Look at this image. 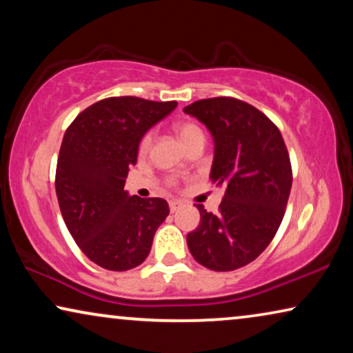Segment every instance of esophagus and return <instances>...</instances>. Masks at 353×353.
<instances>
[{
  "label": "esophagus",
  "instance_id": "1",
  "mask_svg": "<svg viewBox=\"0 0 353 353\" xmlns=\"http://www.w3.org/2000/svg\"><path fill=\"white\" fill-rule=\"evenodd\" d=\"M168 207H170V212H176L181 207L180 201H170L168 202Z\"/></svg>",
  "mask_w": 353,
  "mask_h": 353
}]
</instances>
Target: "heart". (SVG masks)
I'll list each match as a JSON object with an SVG mask.
<instances>
[{"label":"heart","mask_w":353,"mask_h":353,"mask_svg":"<svg viewBox=\"0 0 353 353\" xmlns=\"http://www.w3.org/2000/svg\"><path fill=\"white\" fill-rule=\"evenodd\" d=\"M175 132L178 134V138L181 139V143L185 144V148H188L194 141H205L204 130L194 122H180L175 127ZM151 141H152L151 133H146L141 139H139V144H138L139 154H146L149 151V148H151ZM170 185L175 186V181H170Z\"/></svg>","instance_id":"1"}]
</instances>
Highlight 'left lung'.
<instances>
[{
    "instance_id": "left-lung-1",
    "label": "left lung",
    "mask_w": 353,
    "mask_h": 353,
    "mask_svg": "<svg viewBox=\"0 0 353 353\" xmlns=\"http://www.w3.org/2000/svg\"><path fill=\"white\" fill-rule=\"evenodd\" d=\"M185 112L210 130V178L225 188L216 214L196 205L201 223L188 234V248L214 272L245 267L268 248L286 212L292 186L288 148L276 125L241 99H199Z\"/></svg>"
}]
</instances>
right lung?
Instances as JSON below:
<instances>
[{
  "instance_id": "1",
  "label": "right lung",
  "mask_w": 353,
  "mask_h": 353,
  "mask_svg": "<svg viewBox=\"0 0 353 353\" xmlns=\"http://www.w3.org/2000/svg\"><path fill=\"white\" fill-rule=\"evenodd\" d=\"M176 101L105 98L77 115L65 130L56 167V194L72 238L91 262L110 272L141 265L168 215L161 197L123 190L138 144Z\"/></svg>"
}]
</instances>
